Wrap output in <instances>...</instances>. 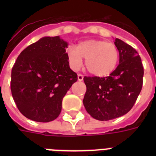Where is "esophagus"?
Masks as SVG:
<instances>
[{"label":"esophagus","mask_w":156,"mask_h":156,"mask_svg":"<svg viewBox=\"0 0 156 156\" xmlns=\"http://www.w3.org/2000/svg\"><path fill=\"white\" fill-rule=\"evenodd\" d=\"M78 81H83V76L80 73H78Z\"/></svg>","instance_id":"34e87169"}]
</instances>
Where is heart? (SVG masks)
<instances>
[{"label":"heart","mask_w":156,"mask_h":156,"mask_svg":"<svg viewBox=\"0 0 156 156\" xmlns=\"http://www.w3.org/2000/svg\"><path fill=\"white\" fill-rule=\"evenodd\" d=\"M69 65L73 70H78L85 59V66L95 77L110 75L118 65L120 52L117 46L102 40H87L79 43L76 48L69 47L66 51Z\"/></svg>","instance_id":"b5f03b06"}]
</instances>
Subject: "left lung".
<instances>
[{
    "mask_svg": "<svg viewBox=\"0 0 156 156\" xmlns=\"http://www.w3.org/2000/svg\"><path fill=\"white\" fill-rule=\"evenodd\" d=\"M114 44L120 52L116 69L108 77L83 78L87 86L83 104L99 121L112 120L130 111L143 87L144 70L138 52L119 39Z\"/></svg>",
    "mask_w": 156,
    "mask_h": 156,
    "instance_id": "left-lung-1",
    "label": "left lung"
}]
</instances>
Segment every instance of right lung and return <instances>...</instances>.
<instances>
[{
    "label": "right lung",
    "mask_w": 156,
    "mask_h": 156,
    "mask_svg": "<svg viewBox=\"0 0 156 156\" xmlns=\"http://www.w3.org/2000/svg\"><path fill=\"white\" fill-rule=\"evenodd\" d=\"M67 47L59 36L44 37L18 56L11 72V93L27 118L49 122L61 113L63 97L78 80L69 68Z\"/></svg>",
    "instance_id": "1"
}]
</instances>
